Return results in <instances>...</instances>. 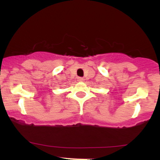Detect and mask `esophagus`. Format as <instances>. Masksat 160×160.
Listing matches in <instances>:
<instances>
[{"label": "esophagus", "instance_id": "1", "mask_svg": "<svg viewBox=\"0 0 160 160\" xmlns=\"http://www.w3.org/2000/svg\"><path fill=\"white\" fill-rule=\"evenodd\" d=\"M78 80L79 82H82V81H83V78H78Z\"/></svg>", "mask_w": 160, "mask_h": 160}]
</instances>
